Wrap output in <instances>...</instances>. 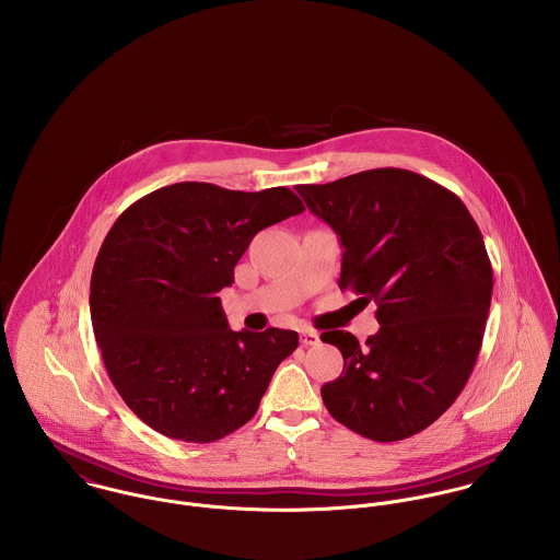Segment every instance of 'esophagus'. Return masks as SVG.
<instances>
[{
  "label": "esophagus",
  "instance_id": "34e87169",
  "mask_svg": "<svg viewBox=\"0 0 560 560\" xmlns=\"http://www.w3.org/2000/svg\"><path fill=\"white\" fill-rule=\"evenodd\" d=\"M302 345L304 347H311V345H317L319 342V334L315 329H302Z\"/></svg>",
  "mask_w": 560,
  "mask_h": 560
}]
</instances>
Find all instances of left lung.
I'll return each mask as SVG.
<instances>
[{"label": "left lung", "instance_id": "1", "mask_svg": "<svg viewBox=\"0 0 560 560\" xmlns=\"http://www.w3.org/2000/svg\"><path fill=\"white\" fill-rule=\"evenodd\" d=\"M298 191L340 240V291L373 300L380 320L362 345L351 331L320 334L345 360L323 402L369 440L411 438L462 395L479 358L493 291L479 226L459 196L400 167Z\"/></svg>", "mask_w": 560, "mask_h": 560}]
</instances>
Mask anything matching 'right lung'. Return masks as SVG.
Returning <instances> with one entry per match:
<instances>
[{
  "mask_svg": "<svg viewBox=\"0 0 560 560\" xmlns=\"http://www.w3.org/2000/svg\"><path fill=\"white\" fill-rule=\"evenodd\" d=\"M304 211L289 187L233 191L174 183L109 229L90 280V317L107 375L161 435L209 444L258 409L291 329L233 331L218 293L235 282L252 237Z\"/></svg>",
  "mask_w": 560,
  "mask_h": 560,
  "instance_id": "add662e5",
  "label": "right lung"
}]
</instances>
